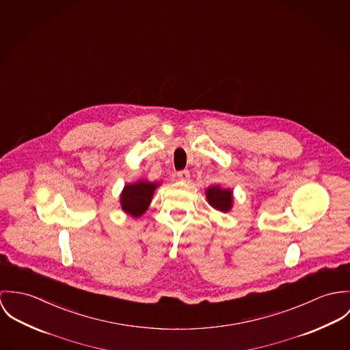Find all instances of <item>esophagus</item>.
<instances>
[{"instance_id": "obj_1", "label": "esophagus", "mask_w": 350, "mask_h": 350, "mask_svg": "<svg viewBox=\"0 0 350 350\" xmlns=\"http://www.w3.org/2000/svg\"><path fill=\"white\" fill-rule=\"evenodd\" d=\"M177 178L180 180V181H189V178H191V173L188 172V170H181V172H178L177 173Z\"/></svg>"}]
</instances>
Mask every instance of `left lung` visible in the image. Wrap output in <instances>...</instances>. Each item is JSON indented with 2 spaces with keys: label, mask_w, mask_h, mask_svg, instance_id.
Returning a JSON list of instances; mask_svg holds the SVG:
<instances>
[{
  "label": "left lung",
  "mask_w": 350,
  "mask_h": 350,
  "mask_svg": "<svg viewBox=\"0 0 350 350\" xmlns=\"http://www.w3.org/2000/svg\"><path fill=\"white\" fill-rule=\"evenodd\" d=\"M205 197L208 204L223 213H227L232 209L233 191L230 188H221L220 185H211L205 189Z\"/></svg>",
  "instance_id": "obj_1"
}]
</instances>
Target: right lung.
<instances>
[{"label": "right lung", "mask_w": 350, "mask_h": 350, "mask_svg": "<svg viewBox=\"0 0 350 350\" xmlns=\"http://www.w3.org/2000/svg\"><path fill=\"white\" fill-rule=\"evenodd\" d=\"M159 185L161 184L158 181L150 183L146 180H138L135 183L126 184L119 196L122 211L134 219L142 216L148 211Z\"/></svg>", "instance_id": "obj_1"}]
</instances>
